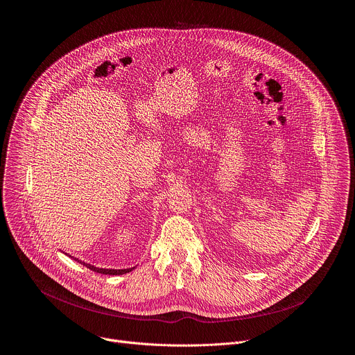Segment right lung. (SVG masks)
<instances>
[{
	"label": "right lung",
	"mask_w": 355,
	"mask_h": 355,
	"mask_svg": "<svg viewBox=\"0 0 355 355\" xmlns=\"http://www.w3.org/2000/svg\"><path fill=\"white\" fill-rule=\"evenodd\" d=\"M74 260H77V261H80L78 259H74ZM83 266H85L87 268H89V270H92L94 272H99V274H107V275H122V274H126V272H130L133 268H128V270H107V268H96V267H94V266H89V264H87V263H83V261H80Z\"/></svg>",
	"instance_id": "1"
}]
</instances>
